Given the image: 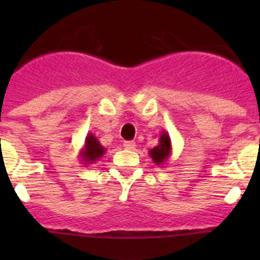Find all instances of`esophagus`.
<instances>
[{
  "label": "esophagus",
  "mask_w": 260,
  "mask_h": 260,
  "mask_svg": "<svg viewBox=\"0 0 260 260\" xmlns=\"http://www.w3.org/2000/svg\"><path fill=\"white\" fill-rule=\"evenodd\" d=\"M135 146H137V144H135V142L133 141L123 142V147H125L126 150H135Z\"/></svg>",
  "instance_id": "esophagus-1"
}]
</instances>
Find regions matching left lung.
Returning a JSON list of instances; mask_svg holds the SVG:
<instances>
[{
	"instance_id": "left-lung-1",
	"label": "left lung",
	"mask_w": 260,
	"mask_h": 260,
	"mask_svg": "<svg viewBox=\"0 0 260 260\" xmlns=\"http://www.w3.org/2000/svg\"><path fill=\"white\" fill-rule=\"evenodd\" d=\"M152 161L158 167H164L167 165L168 160L172 155V141L168 132H161L160 138H158V144L148 151Z\"/></svg>"
}]
</instances>
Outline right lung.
I'll return each mask as SVG.
<instances>
[{"label": "right lung", "instance_id": "add662e5", "mask_svg": "<svg viewBox=\"0 0 260 260\" xmlns=\"http://www.w3.org/2000/svg\"><path fill=\"white\" fill-rule=\"evenodd\" d=\"M105 151H107V148L102 146L98 138L92 133H88L86 137V141H84L83 148L79 152L80 161L83 165L95 164L96 161H99V158L103 157Z\"/></svg>", "mask_w": 260, "mask_h": 260}]
</instances>
